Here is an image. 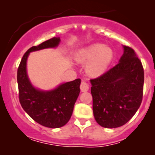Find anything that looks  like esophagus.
Masks as SVG:
<instances>
[{
	"mask_svg": "<svg viewBox=\"0 0 155 155\" xmlns=\"http://www.w3.org/2000/svg\"><path fill=\"white\" fill-rule=\"evenodd\" d=\"M80 88L82 92L87 91L89 89V85L87 84L85 81H81V85H80Z\"/></svg>",
	"mask_w": 155,
	"mask_h": 155,
	"instance_id": "obj_1",
	"label": "esophagus"
}]
</instances>
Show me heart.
<instances>
[{
	"instance_id": "b5f03b06",
	"label": "heart",
	"mask_w": 155,
	"mask_h": 155,
	"mask_svg": "<svg viewBox=\"0 0 155 155\" xmlns=\"http://www.w3.org/2000/svg\"><path fill=\"white\" fill-rule=\"evenodd\" d=\"M113 58V52L108 47L95 44L80 52L78 60L80 62H88L87 71L91 76H98L105 71Z\"/></svg>"
}]
</instances>
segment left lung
Here are the masks:
<instances>
[{
    "mask_svg": "<svg viewBox=\"0 0 155 155\" xmlns=\"http://www.w3.org/2000/svg\"><path fill=\"white\" fill-rule=\"evenodd\" d=\"M119 63L91 79L94 116L101 127L124 125L135 114L143 97L144 68L135 51L124 46Z\"/></svg>",
    "mask_w": 155,
    "mask_h": 155,
    "instance_id": "1",
    "label": "left lung"
}]
</instances>
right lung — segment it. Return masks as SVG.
I'll use <instances>...</instances> for the list:
<instances>
[{"label": "right lung", "mask_w": 155, "mask_h": 155, "mask_svg": "<svg viewBox=\"0 0 155 155\" xmlns=\"http://www.w3.org/2000/svg\"><path fill=\"white\" fill-rule=\"evenodd\" d=\"M59 42V38H52L29 48L21 59L17 74L21 107L37 123L51 128L62 127L70 120L80 93L81 79L62 84L51 91H39L35 88L29 81L26 71V61L30 52L55 48Z\"/></svg>", "instance_id": "1"}]
</instances>
